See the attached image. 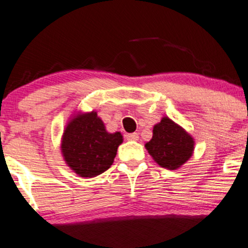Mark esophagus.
Returning <instances> with one entry per match:
<instances>
[{
	"mask_svg": "<svg viewBox=\"0 0 248 248\" xmlns=\"http://www.w3.org/2000/svg\"><path fill=\"white\" fill-rule=\"evenodd\" d=\"M138 138H139L138 133H136V132H133V133H129V135H126V139H127V140L136 141V140H138Z\"/></svg>",
	"mask_w": 248,
	"mask_h": 248,
	"instance_id": "obj_1",
	"label": "esophagus"
}]
</instances>
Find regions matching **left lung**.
<instances>
[{"label":"left lung","instance_id":"left-lung-1","mask_svg":"<svg viewBox=\"0 0 248 248\" xmlns=\"http://www.w3.org/2000/svg\"><path fill=\"white\" fill-rule=\"evenodd\" d=\"M152 132L154 135L145 144V149L161 168L179 169L193 155V137L169 117H163Z\"/></svg>","mask_w":248,"mask_h":248}]
</instances>
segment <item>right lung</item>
Returning <instances> with one entry per match:
<instances>
[{"label": "right lung", "mask_w": 248, "mask_h": 248, "mask_svg": "<svg viewBox=\"0 0 248 248\" xmlns=\"http://www.w3.org/2000/svg\"><path fill=\"white\" fill-rule=\"evenodd\" d=\"M122 143V133L108 132L96 111L77 112L65 125L61 152L66 165L77 176L93 178L112 165Z\"/></svg>", "instance_id": "add662e5"}]
</instances>
